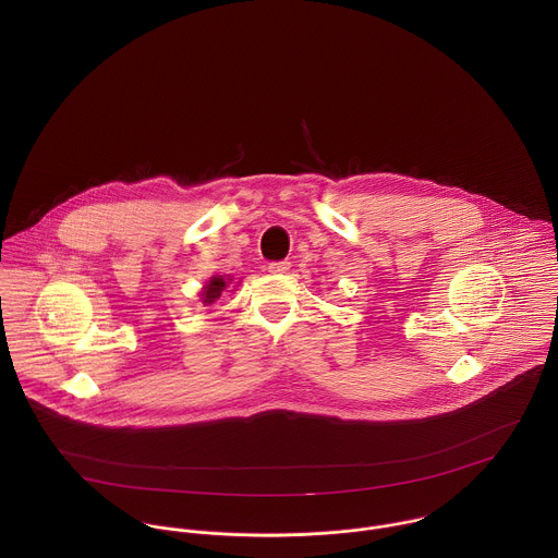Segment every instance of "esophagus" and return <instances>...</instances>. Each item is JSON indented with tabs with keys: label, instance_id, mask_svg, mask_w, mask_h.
Segmentation results:
<instances>
[{
	"label": "esophagus",
	"instance_id": "1",
	"mask_svg": "<svg viewBox=\"0 0 558 558\" xmlns=\"http://www.w3.org/2000/svg\"><path fill=\"white\" fill-rule=\"evenodd\" d=\"M288 270H290V262H272V264H268V272H272V275H283Z\"/></svg>",
	"mask_w": 558,
	"mask_h": 558
}]
</instances>
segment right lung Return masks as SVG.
I'll use <instances>...</instances> for the list:
<instances>
[{"instance_id": "1", "label": "right lung", "mask_w": 558, "mask_h": 558, "mask_svg": "<svg viewBox=\"0 0 558 558\" xmlns=\"http://www.w3.org/2000/svg\"><path fill=\"white\" fill-rule=\"evenodd\" d=\"M232 281V277L228 275V277H223V275H215L210 281H206V286H204V290H202V303L204 305H213L219 296H221V292L228 288V283Z\"/></svg>"}]
</instances>
